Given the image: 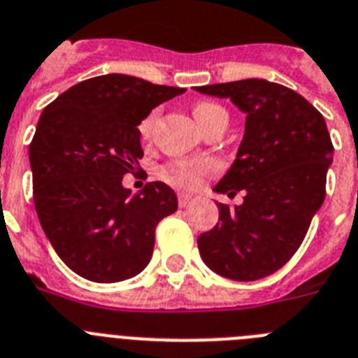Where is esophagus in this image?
Masks as SVG:
<instances>
[{"mask_svg": "<svg viewBox=\"0 0 358 358\" xmlns=\"http://www.w3.org/2000/svg\"><path fill=\"white\" fill-rule=\"evenodd\" d=\"M192 203L191 194H185V192H180L178 194V205L180 207H189Z\"/></svg>", "mask_w": 358, "mask_h": 358, "instance_id": "esophagus-1", "label": "esophagus"}]
</instances>
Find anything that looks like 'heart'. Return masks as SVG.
<instances>
[{"label": "heart", "instance_id": "obj_1", "mask_svg": "<svg viewBox=\"0 0 358 358\" xmlns=\"http://www.w3.org/2000/svg\"><path fill=\"white\" fill-rule=\"evenodd\" d=\"M217 113H225L223 108H220L217 104L213 102H198L194 108H192V115L196 119L198 124L205 122V120ZM155 119H157V111L149 113L141 124H138V131L144 138H148L151 135V129H153ZM217 171V164L214 160H201V162H176L173 166L167 167L166 176L171 183H176V185H182V187L194 189L198 187L203 180V176L213 175Z\"/></svg>", "mask_w": 358, "mask_h": 358}]
</instances>
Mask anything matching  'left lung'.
<instances>
[{"label": "left lung", "mask_w": 358, "mask_h": 358, "mask_svg": "<svg viewBox=\"0 0 358 358\" xmlns=\"http://www.w3.org/2000/svg\"><path fill=\"white\" fill-rule=\"evenodd\" d=\"M194 90L231 99L247 115L236 160L213 189L229 196L243 191V203L216 201L220 220L198 238L200 256L227 279L266 278L294 256L324 201L334 162L324 117L297 92L265 79Z\"/></svg>", "instance_id": "1"}]
</instances>
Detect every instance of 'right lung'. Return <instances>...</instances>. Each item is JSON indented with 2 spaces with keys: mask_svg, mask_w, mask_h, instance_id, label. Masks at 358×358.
I'll list each match as a JSON object with an SVG mask.
<instances>
[{
  "mask_svg": "<svg viewBox=\"0 0 358 358\" xmlns=\"http://www.w3.org/2000/svg\"><path fill=\"white\" fill-rule=\"evenodd\" d=\"M183 88L108 73L71 86L43 110L30 144L34 203L57 256L95 282L129 279L153 256L155 229L178 209L175 191L122 185L144 157L138 124Z\"/></svg>",
  "mask_w": 358,
  "mask_h": 358,
  "instance_id": "right-lung-1",
  "label": "right lung"
}]
</instances>
